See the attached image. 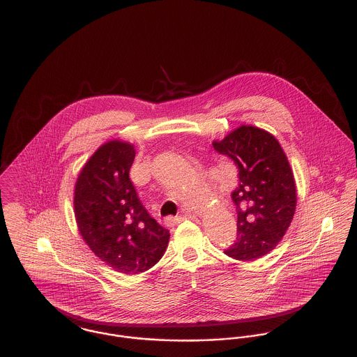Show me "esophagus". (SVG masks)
I'll return each instance as SVG.
<instances>
[{
    "label": "esophagus",
    "instance_id": "34e87169",
    "mask_svg": "<svg viewBox=\"0 0 357 357\" xmlns=\"http://www.w3.org/2000/svg\"><path fill=\"white\" fill-rule=\"evenodd\" d=\"M190 215H177V217H173V215H169V217H166L165 218V224L167 225V227H174V225H177V224H180L183 220H185V218H188Z\"/></svg>",
    "mask_w": 357,
    "mask_h": 357
}]
</instances>
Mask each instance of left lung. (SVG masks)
<instances>
[{
    "label": "left lung",
    "instance_id": "8db88e82",
    "mask_svg": "<svg viewBox=\"0 0 357 357\" xmlns=\"http://www.w3.org/2000/svg\"><path fill=\"white\" fill-rule=\"evenodd\" d=\"M213 147L238 166L239 184L231 194L238 213V238L225 255L239 261L268 255L284 236L297 206L286 153L271 133L245 125L213 142Z\"/></svg>",
    "mask_w": 357,
    "mask_h": 357
}]
</instances>
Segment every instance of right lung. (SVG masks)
<instances>
[{"instance_id": "obj_1", "label": "right lung", "mask_w": 357, "mask_h": 357, "mask_svg": "<svg viewBox=\"0 0 357 357\" xmlns=\"http://www.w3.org/2000/svg\"><path fill=\"white\" fill-rule=\"evenodd\" d=\"M135 146L112 140L82 167L74 191V213L81 236L107 265L126 275L153 268L170 234L140 202L129 178Z\"/></svg>"}]
</instances>
